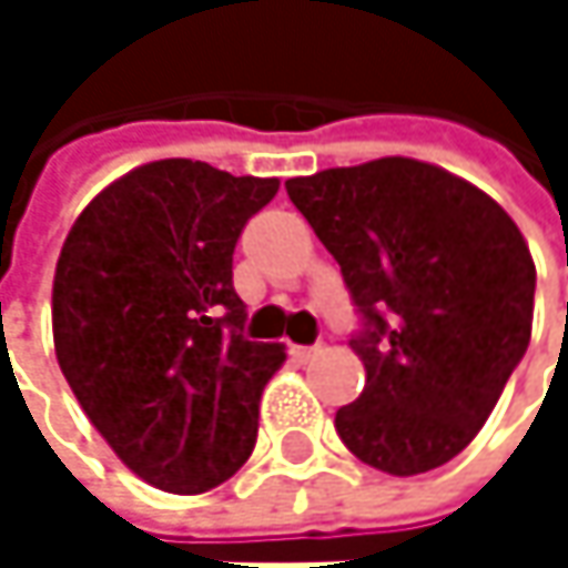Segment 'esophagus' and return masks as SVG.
<instances>
[{
    "mask_svg": "<svg viewBox=\"0 0 568 568\" xmlns=\"http://www.w3.org/2000/svg\"><path fill=\"white\" fill-rule=\"evenodd\" d=\"M288 352H292V358H298V362H308V358H315L322 348H318V345H292Z\"/></svg>",
    "mask_w": 568,
    "mask_h": 568,
    "instance_id": "esophagus-1",
    "label": "esophagus"
}]
</instances>
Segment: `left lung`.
<instances>
[{"mask_svg": "<svg viewBox=\"0 0 568 568\" xmlns=\"http://www.w3.org/2000/svg\"><path fill=\"white\" fill-rule=\"evenodd\" d=\"M342 266L362 328L358 400L342 444L410 477L457 457L484 427L532 332L536 266L507 210L474 183L410 158L285 180Z\"/></svg>", "mask_w": 568, "mask_h": 568, "instance_id": "obj_1", "label": "left lung"}]
</instances>
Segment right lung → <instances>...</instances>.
I'll return each instance as SVG.
<instances>
[{
	"instance_id": "right-lung-1",
	"label": "right lung",
	"mask_w": 568,
	"mask_h": 568,
	"mask_svg": "<svg viewBox=\"0 0 568 568\" xmlns=\"http://www.w3.org/2000/svg\"><path fill=\"white\" fill-rule=\"evenodd\" d=\"M276 176L154 161L101 190L55 266L61 375L111 450L151 487L203 494L256 444L283 345L243 335L233 250Z\"/></svg>"
}]
</instances>
